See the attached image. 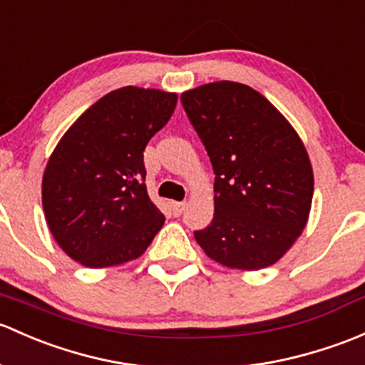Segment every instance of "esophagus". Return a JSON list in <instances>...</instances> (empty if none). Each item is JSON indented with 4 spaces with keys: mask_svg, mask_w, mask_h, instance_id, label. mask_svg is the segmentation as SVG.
Here are the masks:
<instances>
[{
    "mask_svg": "<svg viewBox=\"0 0 365 365\" xmlns=\"http://www.w3.org/2000/svg\"><path fill=\"white\" fill-rule=\"evenodd\" d=\"M187 208V202L182 201V202H173V212H175V215H182L183 212H185Z\"/></svg>",
    "mask_w": 365,
    "mask_h": 365,
    "instance_id": "34e87169",
    "label": "esophagus"
}]
</instances>
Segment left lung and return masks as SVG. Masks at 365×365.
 Returning <instances> with one entry per match:
<instances>
[{
    "instance_id": "8db88e82",
    "label": "left lung",
    "mask_w": 365,
    "mask_h": 365,
    "mask_svg": "<svg viewBox=\"0 0 365 365\" xmlns=\"http://www.w3.org/2000/svg\"><path fill=\"white\" fill-rule=\"evenodd\" d=\"M215 171V215L194 237L231 269L273 266L301 236L313 199V170L299 134L260 92L206 83L180 98Z\"/></svg>"
}]
</instances>
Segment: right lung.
<instances>
[{
    "mask_svg": "<svg viewBox=\"0 0 365 365\" xmlns=\"http://www.w3.org/2000/svg\"><path fill=\"white\" fill-rule=\"evenodd\" d=\"M175 92L122 87L64 133L48 159L41 202L53 240L86 267L143 255L164 215L145 185L143 152L175 112Z\"/></svg>",
    "mask_w": 365,
    "mask_h": 365,
    "instance_id": "right-lung-1",
    "label": "right lung"
}]
</instances>
